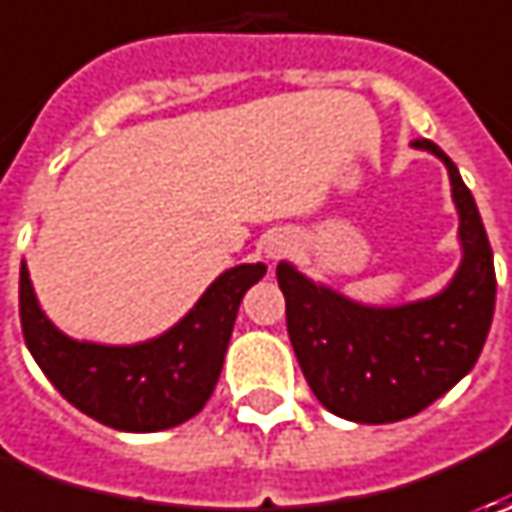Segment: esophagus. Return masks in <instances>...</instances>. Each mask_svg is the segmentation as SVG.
Masks as SVG:
<instances>
[{
    "instance_id": "esophagus-1",
    "label": "esophagus",
    "mask_w": 512,
    "mask_h": 512,
    "mask_svg": "<svg viewBox=\"0 0 512 512\" xmlns=\"http://www.w3.org/2000/svg\"><path fill=\"white\" fill-rule=\"evenodd\" d=\"M293 247V239H290V233L285 230H273V233H267V239L262 242V253H265L267 259H282L287 250Z\"/></svg>"
}]
</instances>
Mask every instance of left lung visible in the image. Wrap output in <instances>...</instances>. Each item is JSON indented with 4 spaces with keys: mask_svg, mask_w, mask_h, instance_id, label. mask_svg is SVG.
Wrapping results in <instances>:
<instances>
[{
    "mask_svg": "<svg viewBox=\"0 0 512 512\" xmlns=\"http://www.w3.org/2000/svg\"><path fill=\"white\" fill-rule=\"evenodd\" d=\"M413 148L442 159L459 213L462 262L427 299L376 307L347 299L279 262L287 333L313 396L347 422L390 424L422 413L473 370L496 307L493 250L459 168L430 139Z\"/></svg>",
    "mask_w": 512,
    "mask_h": 512,
    "instance_id": "1",
    "label": "left lung"
}]
</instances>
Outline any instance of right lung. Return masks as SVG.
<instances>
[{
	"instance_id": "right-lung-1",
	"label": "right lung",
	"mask_w": 512,
	"mask_h": 512,
	"mask_svg": "<svg viewBox=\"0 0 512 512\" xmlns=\"http://www.w3.org/2000/svg\"><path fill=\"white\" fill-rule=\"evenodd\" d=\"M262 262L225 270L176 325L139 344L79 342L42 310L28 265L19 270V316L30 356L76 410L125 433H156L193 419L225 364L233 322Z\"/></svg>"
}]
</instances>
